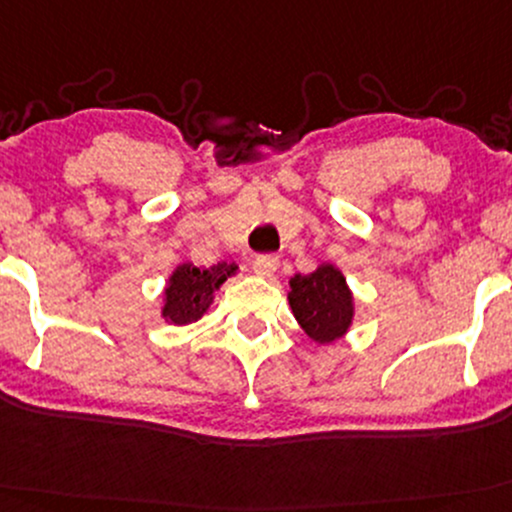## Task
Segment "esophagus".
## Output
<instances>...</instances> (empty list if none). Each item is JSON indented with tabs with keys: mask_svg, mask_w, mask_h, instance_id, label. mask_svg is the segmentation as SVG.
I'll list each match as a JSON object with an SVG mask.
<instances>
[{
	"mask_svg": "<svg viewBox=\"0 0 512 512\" xmlns=\"http://www.w3.org/2000/svg\"><path fill=\"white\" fill-rule=\"evenodd\" d=\"M276 267H279V257L276 255H260L252 262V269H255V274L262 276V279L272 276L276 272Z\"/></svg>",
	"mask_w": 512,
	"mask_h": 512,
	"instance_id": "obj_1",
	"label": "esophagus"
}]
</instances>
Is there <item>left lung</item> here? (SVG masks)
<instances>
[{"label":"left lung","instance_id":"8db88e82","mask_svg":"<svg viewBox=\"0 0 512 512\" xmlns=\"http://www.w3.org/2000/svg\"><path fill=\"white\" fill-rule=\"evenodd\" d=\"M288 303L298 324L312 341L334 343L353 324L355 303L346 276L334 264H319L312 274H295Z\"/></svg>","mask_w":512,"mask_h":512}]
</instances>
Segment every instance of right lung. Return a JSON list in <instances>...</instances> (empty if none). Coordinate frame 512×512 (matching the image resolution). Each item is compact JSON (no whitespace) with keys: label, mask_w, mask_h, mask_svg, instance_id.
<instances>
[{"label":"right lung","mask_w":512,"mask_h":512,"mask_svg":"<svg viewBox=\"0 0 512 512\" xmlns=\"http://www.w3.org/2000/svg\"><path fill=\"white\" fill-rule=\"evenodd\" d=\"M238 272L236 264L219 262L214 267L200 269L195 264H178L169 283L164 288V307L162 317L169 324H190L197 322L212 305L214 293L219 291L221 283Z\"/></svg>","instance_id":"add662e5"}]
</instances>
